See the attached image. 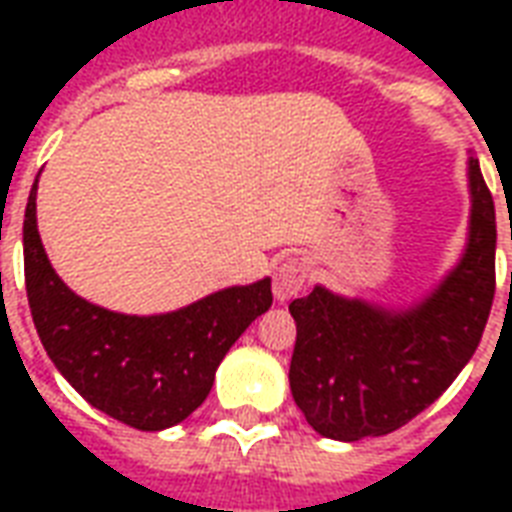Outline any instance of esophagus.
<instances>
[{
	"label": "esophagus",
	"mask_w": 512,
	"mask_h": 512,
	"mask_svg": "<svg viewBox=\"0 0 512 512\" xmlns=\"http://www.w3.org/2000/svg\"><path fill=\"white\" fill-rule=\"evenodd\" d=\"M305 281H308V271H305L303 260H287L273 273V297L279 303H289L292 297L303 292Z\"/></svg>",
	"instance_id": "1"
}]
</instances>
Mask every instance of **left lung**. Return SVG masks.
<instances>
[{"instance_id": "obj_1", "label": "left lung", "mask_w": 512, "mask_h": 512, "mask_svg": "<svg viewBox=\"0 0 512 512\" xmlns=\"http://www.w3.org/2000/svg\"><path fill=\"white\" fill-rule=\"evenodd\" d=\"M468 191L465 249L422 297L385 305L316 284L289 303L297 324L289 388L319 436L353 444L393 433L473 358L492 311L497 249L492 193L473 154Z\"/></svg>"}]
</instances>
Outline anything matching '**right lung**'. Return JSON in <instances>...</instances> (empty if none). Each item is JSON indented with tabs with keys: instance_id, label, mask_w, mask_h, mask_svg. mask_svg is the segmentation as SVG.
Segmentation results:
<instances>
[{
	"instance_id": "1",
	"label": "right lung",
	"mask_w": 512,
	"mask_h": 512,
	"mask_svg": "<svg viewBox=\"0 0 512 512\" xmlns=\"http://www.w3.org/2000/svg\"><path fill=\"white\" fill-rule=\"evenodd\" d=\"M36 177L23 220L34 327L79 396L130 428L167 430L196 412L231 345L273 303L271 279L225 287L170 313L132 316L84 300L60 279L36 225Z\"/></svg>"
}]
</instances>
